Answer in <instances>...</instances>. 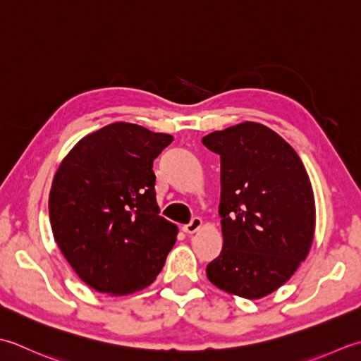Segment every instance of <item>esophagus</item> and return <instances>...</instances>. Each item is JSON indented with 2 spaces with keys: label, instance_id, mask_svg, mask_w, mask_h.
I'll return each mask as SVG.
<instances>
[{
  "label": "esophagus",
  "instance_id": "1",
  "mask_svg": "<svg viewBox=\"0 0 361 361\" xmlns=\"http://www.w3.org/2000/svg\"><path fill=\"white\" fill-rule=\"evenodd\" d=\"M202 227V219L201 218H193L191 219V223L190 224H187V226H183L182 229H183V232H187V233H195V232H197Z\"/></svg>",
  "mask_w": 361,
  "mask_h": 361
}]
</instances>
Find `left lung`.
Masks as SVG:
<instances>
[{
  "instance_id": "1",
  "label": "left lung",
  "mask_w": 361,
  "mask_h": 361,
  "mask_svg": "<svg viewBox=\"0 0 361 361\" xmlns=\"http://www.w3.org/2000/svg\"><path fill=\"white\" fill-rule=\"evenodd\" d=\"M202 143L221 157L223 249L205 273L219 290L262 299L310 252L316 223L310 178L298 152L260 123L215 130Z\"/></svg>"
}]
</instances>
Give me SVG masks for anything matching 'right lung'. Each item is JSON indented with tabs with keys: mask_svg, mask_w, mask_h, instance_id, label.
I'll return each instance as SVG.
<instances>
[{
	"mask_svg": "<svg viewBox=\"0 0 361 361\" xmlns=\"http://www.w3.org/2000/svg\"><path fill=\"white\" fill-rule=\"evenodd\" d=\"M173 142L132 123H112L80 138L49 191L54 240L90 288L110 296L156 281L178 226L159 215L152 161Z\"/></svg>",
	"mask_w": 361,
	"mask_h": 361,
	"instance_id": "add662e5",
	"label": "right lung"
}]
</instances>
